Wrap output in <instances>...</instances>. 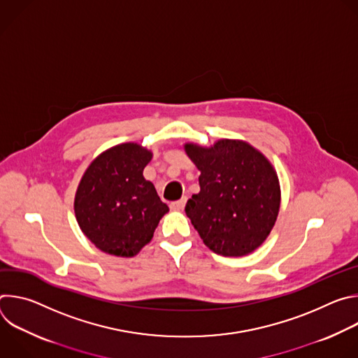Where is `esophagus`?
Returning <instances> with one entry per match:
<instances>
[{
    "mask_svg": "<svg viewBox=\"0 0 358 358\" xmlns=\"http://www.w3.org/2000/svg\"><path fill=\"white\" fill-rule=\"evenodd\" d=\"M185 202H187V196H182L181 199L171 202V203H170V207H171V210L180 211V210H182V208L185 207Z\"/></svg>",
    "mask_w": 358,
    "mask_h": 358,
    "instance_id": "34e87169",
    "label": "esophagus"
}]
</instances>
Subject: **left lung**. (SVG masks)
<instances>
[{
	"label": "left lung",
	"instance_id": "1",
	"mask_svg": "<svg viewBox=\"0 0 358 358\" xmlns=\"http://www.w3.org/2000/svg\"><path fill=\"white\" fill-rule=\"evenodd\" d=\"M201 176L185 214L211 250L242 257L257 249L275 225L280 188L271 163L243 141L220 140L210 148L185 145Z\"/></svg>",
	"mask_w": 358,
	"mask_h": 358
}]
</instances>
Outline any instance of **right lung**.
Here are the masks:
<instances>
[{"label":"right lung","instance_id":"right-lung-1","mask_svg":"<svg viewBox=\"0 0 358 358\" xmlns=\"http://www.w3.org/2000/svg\"><path fill=\"white\" fill-rule=\"evenodd\" d=\"M151 152L126 143L101 155L86 170L75 198L78 224L100 250L134 257L151 241L169 207L143 177Z\"/></svg>","mask_w":358,"mask_h":358}]
</instances>
